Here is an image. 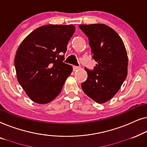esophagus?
<instances>
[{"label":"esophagus","mask_w":147,"mask_h":147,"mask_svg":"<svg viewBox=\"0 0 147 147\" xmlns=\"http://www.w3.org/2000/svg\"><path fill=\"white\" fill-rule=\"evenodd\" d=\"M80 67H76V66H73V70L74 71H76V70H78L80 69Z\"/></svg>","instance_id":"34e87169"}]
</instances>
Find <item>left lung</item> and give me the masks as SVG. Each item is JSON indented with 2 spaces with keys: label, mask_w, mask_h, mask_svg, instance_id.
Instances as JSON below:
<instances>
[{
  "label": "left lung",
  "mask_w": 147,
  "mask_h": 147,
  "mask_svg": "<svg viewBox=\"0 0 147 147\" xmlns=\"http://www.w3.org/2000/svg\"><path fill=\"white\" fill-rule=\"evenodd\" d=\"M78 26L88 38L92 58L97 62L93 71L85 69L88 77L81 84L82 90L96 102H106L117 93L127 78V50L119 35L106 24Z\"/></svg>",
  "instance_id": "obj_1"
}]
</instances>
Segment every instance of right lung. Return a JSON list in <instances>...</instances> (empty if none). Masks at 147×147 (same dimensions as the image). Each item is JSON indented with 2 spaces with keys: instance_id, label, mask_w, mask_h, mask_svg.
Wrapping results in <instances>:
<instances>
[{
  "instance_id": "1",
  "label": "right lung",
  "mask_w": 147,
  "mask_h": 147,
  "mask_svg": "<svg viewBox=\"0 0 147 147\" xmlns=\"http://www.w3.org/2000/svg\"><path fill=\"white\" fill-rule=\"evenodd\" d=\"M73 24L44 25L30 33L20 43L14 59L16 76L27 96L34 102L54 100L73 71L63 63V53L73 36Z\"/></svg>"
}]
</instances>
